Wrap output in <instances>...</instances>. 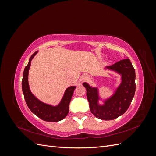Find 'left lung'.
<instances>
[{"mask_svg": "<svg viewBox=\"0 0 156 156\" xmlns=\"http://www.w3.org/2000/svg\"><path fill=\"white\" fill-rule=\"evenodd\" d=\"M122 74V82L115 94L103 106L98 105V90L87 83V96L92 114L103 120H111L122 115L129 108L135 92V72L129 58L121 60L108 67Z\"/></svg>", "mask_w": 156, "mask_h": 156, "instance_id": "8db88e82", "label": "left lung"}]
</instances>
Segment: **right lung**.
<instances>
[{
	"mask_svg": "<svg viewBox=\"0 0 156 156\" xmlns=\"http://www.w3.org/2000/svg\"><path fill=\"white\" fill-rule=\"evenodd\" d=\"M37 53L33 54L29 59V64L24 69L22 80V90L27 106L35 115L47 122H58L62 120L69 112V103L72 99L75 87H71L66 89L64 96L60 104L56 107H52L39 101L31 93L28 82V73L30 66L31 60Z\"/></svg>",
	"mask_w": 156,
	"mask_h": 156,
	"instance_id": "obj_1",
	"label": "right lung"
}]
</instances>
